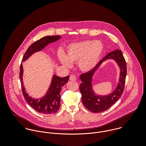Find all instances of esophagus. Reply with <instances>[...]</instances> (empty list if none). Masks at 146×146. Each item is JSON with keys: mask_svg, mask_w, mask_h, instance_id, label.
Listing matches in <instances>:
<instances>
[{"mask_svg": "<svg viewBox=\"0 0 146 146\" xmlns=\"http://www.w3.org/2000/svg\"><path fill=\"white\" fill-rule=\"evenodd\" d=\"M70 80H71V81H73V82H75V81L76 80V78L74 75H71L70 76Z\"/></svg>", "mask_w": 146, "mask_h": 146, "instance_id": "34e87169", "label": "esophagus"}]
</instances>
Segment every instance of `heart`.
<instances>
[{"mask_svg":"<svg viewBox=\"0 0 146 146\" xmlns=\"http://www.w3.org/2000/svg\"><path fill=\"white\" fill-rule=\"evenodd\" d=\"M104 51V45L99 40H85L70 44L65 54H58L60 62L66 67H71L72 62H78L83 72L92 70L99 62Z\"/></svg>","mask_w":146,"mask_h":146,"instance_id":"1","label":"heart"}]
</instances>
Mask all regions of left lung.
I'll use <instances>...</instances> for the list:
<instances>
[{
	"mask_svg": "<svg viewBox=\"0 0 146 146\" xmlns=\"http://www.w3.org/2000/svg\"><path fill=\"white\" fill-rule=\"evenodd\" d=\"M108 59H113L118 64L120 68V76L119 82L114 91L108 95L102 96L95 93L92 88V77L103 62ZM126 76V64L122 52L116 49L107 54L92 70L80 76L82 83L79 88L84 106L94 113L102 112L110 108L119 100L123 93Z\"/></svg>",
	"mask_w": 146,
	"mask_h": 146,
	"instance_id": "obj_1",
	"label": "left lung"
}]
</instances>
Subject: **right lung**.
<instances>
[{"mask_svg":"<svg viewBox=\"0 0 146 146\" xmlns=\"http://www.w3.org/2000/svg\"><path fill=\"white\" fill-rule=\"evenodd\" d=\"M61 38V36L60 35L46 36L34 42L25 52L22 62L26 61L35 53L42 50L49 44L56 42ZM23 68L22 63H21L20 78L22 93L26 102L39 113L46 115L56 113L59 110L61 106V90L63 86L67 83L69 76L60 78L55 74L53 75L50 86L45 94L40 98H34L26 93V90L23 85Z\"/></svg>","mask_w":146,"mask_h":146,"instance_id":"right-lung-1","label":"right lung"}]
</instances>
